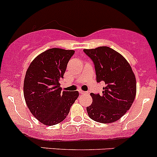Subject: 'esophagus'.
<instances>
[{
	"instance_id": "obj_1",
	"label": "esophagus",
	"mask_w": 157,
	"mask_h": 157,
	"mask_svg": "<svg viewBox=\"0 0 157 157\" xmlns=\"http://www.w3.org/2000/svg\"><path fill=\"white\" fill-rule=\"evenodd\" d=\"M79 93H80V94H85V93H86V92H84V91H83V90H79Z\"/></svg>"
}]
</instances>
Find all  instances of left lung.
<instances>
[{
    "label": "left lung",
    "mask_w": 157,
    "mask_h": 157,
    "mask_svg": "<svg viewBox=\"0 0 157 157\" xmlns=\"http://www.w3.org/2000/svg\"><path fill=\"white\" fill-rule=\"evenodd\" d=\"M83 52L94 63L96 81L105 83L102 95L90 93L93 102L86 107L89 117L105 124L118 121L135 99L137 83L132 68L121 54L109 47L83 49Z\"/></svg>",
    "instance_id": "1"
}]
</instances>
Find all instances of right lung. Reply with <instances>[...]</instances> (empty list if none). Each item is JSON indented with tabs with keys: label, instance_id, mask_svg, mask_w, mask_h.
Instances as JSON below:
<instances>
[{
	"label": "right lung",
	"instance_id": "right-lung-1",
	"mask_svg": "<svg viewBox=\"0 0 157 157\" xmlns=\"http://www.w3.org/2000/svg\"><path fill=\"white\" fill-rule=\"evenodd\" d=\"M74 50L53 48L39 54L29 64L24 78L25 101L33 116L48 126L61 122L79 96L62 91L60 81Z\"/></svg>",
	"mask_w": 157,
	"mask_h": 157
}]
</instances>
